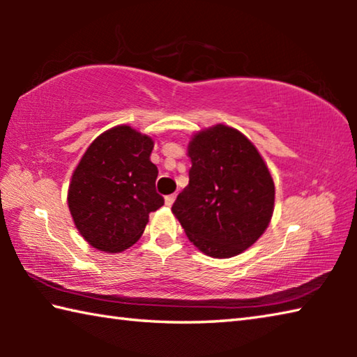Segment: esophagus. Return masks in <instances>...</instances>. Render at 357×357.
I'll return each mask as SVG.
<instances>
[{
  "mask_svg": "<svg viewBox=\"0 0 357 357\" xmlns=\"http://www.w3.org/2000/svg\"><path fill=\"white\" fill-rule=\"evenodd\" d=\"M176 200V193H172V195H167L165 197V204L167 206H172V204Z\"/></svg>",
  "mask_w": 357,
  "mask_h": 357,
  "instance_id": "esophagus-1",
  "label": "esophagus"
}]
</instances>
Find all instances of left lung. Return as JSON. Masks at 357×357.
<instances>
[{
  "label": "left lung",
  "mask_w": 357,
  "mask_h": 357,
  "mask_svg": "<svg viewBox=\"0 0 357 357\" xmlns=\"http://www.w3.org/2000/svg\"><path fill=\"white\" fill-rule=\"evenodd\" d=\"M187 154L189 185L173 214L204 255H239L257 243L274 213V181L263 157L249 138L223 124L193 135Z\"/></svg>",
  "instance_id": "8db88e82"
}]
</instances>
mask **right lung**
I'll use <instances>...</instances> for the list:
<instances>
[{
	"label": "right lung",
	"mask_w": 357,
	"mask_h": 357,
	"mask_svg": "<svg viewBox=\"0 0 357 357\" xmlns=\"http://www.w3.org/2000/svg\"><path fill=\"white\" fill-rule=\"evenodd\" d=\"M153 138L116 126L89 144L72 174L68 203L82 236L102 252H123L164 204L155 192Z\"/></svg>",
	"instance_id": "obj_1"
}]
</instances>
